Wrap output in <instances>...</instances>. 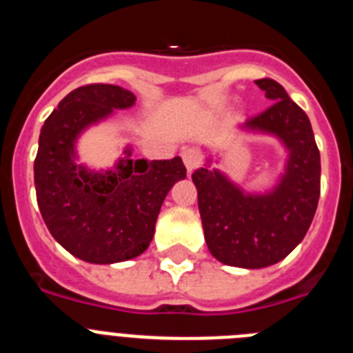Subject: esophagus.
<instances>
[{
	"mask_svg": "<svg viewBox=\"0 0 353 353\" xmlns=\"http://www.w3.org/2000/svg\"><path fill=\"white\" fill-rule=\"evenodd\" d=\"M182 159H183V164H185V168L189 171L199 168V164H201V161H203V157H201V154H199V150H196V148L183 150Z\"/></svg>",
	"mask_w": 353,
	"mask_h": 353,
	"instance_id": "1",
	"label": "esophagus"
}]
</instances>
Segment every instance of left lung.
Instances as JSON below:
<instances>
[{"mask_svg":"<svg viewBox=\"0 0 353 353\" xmlns=\"http://www.w3.org/2000/svg\"><path fill=\"white\" fill-rule=\"evenodd\" d=\"M254 83L272 104L244 127L276 134L286 145L290 157L279 185L269 194L251 196L217 170L192 173L212 256L242 269H263L288 256L310 230L320 198V152L310 118L277 81Z\"/></svg>","mask_w":353,"mask_h":353,"instance_id":"obj_1","label":"left lung"}]
</instances>
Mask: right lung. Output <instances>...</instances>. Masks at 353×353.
I'll list each match as a JSON object with an SVG mask.
<instances>
[{"mask_svg":"<svg viewBox=\"0 0 353 353\" xmlns=\"http://www.w3.org/2000/svg\"><path fill=\"white\" fill-rule=\"evenodd\" d=\"M134 102V93L114 84L79 86L40 130L35 157L40 214L51 235L90 263H117L146 251L162 201L174 182L185 179L180 157L150 162L127 157L108 173L86 171L74 162L81 130Z\"/></svg>","mask_w":353,"mask_h":353,"instance_id":"add662e5","label":"right lung"}]
</instances>
